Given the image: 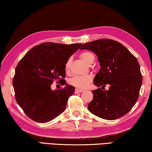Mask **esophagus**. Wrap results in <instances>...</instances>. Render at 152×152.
<instances>
[{"mask_svg": "<svg viewBox=\"0 0 152 152\" xmlns=\"http://www.w3.org/2000/svg\"><path fill=\"white\" fill-rule=\"evenodd\" d=\"M82 91H83V89L76 88V89H75V94H78V93H81V92H82Z\"/></svg>", "mask_w": 152, "mask_h": 152, "instance_id": "1", "label": "esophagus"}]
</instances>
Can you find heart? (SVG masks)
Listing matches in <instances>:
<instances>
[{
    "instance_id": "b5f03b06",
    "label": "heart",
    "mask_w": 152,
    "mask_h": 152,
    "mask_svg": "<svg viewBox=\"0 0 152 152\" xmlns=\"http://www.w3.org/2000/svg\"><path fill=\"white\" fill-rule=\"evenodd\" d=\"M81 58L85 62L86 64H89L94 61V56L92 53L89 52H83L80 54ZM71 63V58H69L66 60L64 64V69L66 72H68L70 69ZM92 80V76L91 75H75L69 79V83L70 85L73 86L78 89H84L88 86V84Z\"/></svg>"
}]
</instances>
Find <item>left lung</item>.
Masks as SVG:
<instances>
[{
  "instance_id": "1",
  "label": "left lung",
  "mask_w": 152,
  "mask_h": 152,
  "mask_svg": "<svg viewBox=\"0 0 152 152\" xmlns=\"http://www.w3.org/2000/svg\"><path fill=\"white\" fill-rule=\"evenodd\" d=\"M89 50L97 56L101 68L94 77L96 86L110 85L108 91L100 88L91 91L93 99L88 110L106 120H115L128 113L137 101L142 75L136 57L123 44L110 39L88 42L80 50Z\"/></svg>"
}]
</instances>
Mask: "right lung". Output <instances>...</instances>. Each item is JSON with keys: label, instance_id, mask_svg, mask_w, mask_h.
<instances>
[{"label": "right lung", "instance_id": "obj_1", "mask_svg": "<svg viewBox=\"0 0 152 152\" xmlns=\"http://www.w3.org/2000/svg\"><path fill=\"white\" fill-rule=\"evenodd\" d=\"M81 46L44 42L29 50L17 64L13 79L15 96L31 120L47 123L65 110L75 88L66 85L53 91L51 85L55 81L65 85L64 64Z\"/></svg>", "mask_w": 152, "mask_h": 152}]
</instances>
